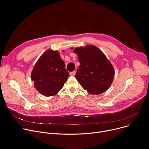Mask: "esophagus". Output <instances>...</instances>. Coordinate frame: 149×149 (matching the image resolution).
Wrapping results in <instances>:
<instances>
[{"label":"esophagus","mask_w":149,"mask_h":149,"mask_svg":"<svg viewBox=\"0 0 149 149\" xmlns=\"http://www.w3.org/2000/svg\"><path fill=\"white\" fill-rule=\"evenodd\" d=\"M75 74H76V71H74L70 72V75H73V76H74L75 75Z\"/></svg>","instance_id":"esophagus-1"}]
</instances>
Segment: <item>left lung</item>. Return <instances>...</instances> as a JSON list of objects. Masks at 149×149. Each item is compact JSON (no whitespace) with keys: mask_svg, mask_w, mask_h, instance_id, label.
<instances>
[{"mask_svg":"<svg viewBox=\"0 0 149 149\" xmlns=\"http://www.w3.org/2000/svg\"><path fill=\"white\" fill-rule=\"evenodd\" d=\"M74 53L77 54L80 63L75 77L82 88L93 95L107 91L113 82L115 71L102 52L89 45L75 48Z\"/></svg>","mask_w":149,"mask_h":149,"instance_id":"1","label":"left lung"}]
</instances>
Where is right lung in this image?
<instances>
[{
  "mask_svg": "<svg viewBox=\"0 0 149 149\" xmlns=\"http://www.w3.org/2000/svg\"><path fill=\"white\" fill-rule=\"evenodd\" d=\"M69 73L58 51L49 49L36 62L31 74L34 86L45 96L56 95L67 81Z\"/></svg>",
  "mask_w": 149,
  "mask_h": 149,
  "instance_id": "add662e5",
  "label": "right lung"
}]
</instances>
